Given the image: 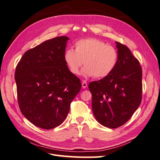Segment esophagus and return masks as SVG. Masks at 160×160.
I'll use <instances>...</instances> for the list:
<instances>
[{
	"mask_svg": "<svg viewBox=\"0 0 160 160\" xmlns=\"http://www.w3.org/2000/svg\"><path fill=\"white\" fill-rule=\"evenodd\" d=\"M81 84H82V88H83V89H86V88H87L88 86V83L86 81H83L82 83H81Z\"/></svg>",
	"mask_w": 160,
	"mask_h": 160,
	"instance_id": "34e87169",
	"label": "esophagus"
}]
</instances>
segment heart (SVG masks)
Returning a JSON list of instances; mask_svg holds the SVG:
<instances>
[{"label": "heart", "mask_w": 160, "mask_h": 160, "mask_svg": "<svg viewBox=\"0 0 160 160\" xmlns=\"http://www.w3.org/2000/svg\"><path fill=\"white\" fill-rule=\"evenodd\" d=\"M74 48H67L63 59L67 68L73 74H79L83 63L86 66L82 74L86 77L103 79L114 70L118 60L116 49L106 45L97 38H88L77 42Z\"/></svg>", "instance_id": "b5f03b06"}]
</instances>
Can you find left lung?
Instances as JSON below:
<instances>
[{
  "label": "left lung",
  "mask_w": 160,
  "mask_h": 160,
  "mask_svg": "<svg viewBox=\"0 0 160 160\" xmlns=\"http://www.w3.org/2000/svg\"><path fill=\"white\" fill-rule=\"evenodd\" d=\"M118 60L107 77L88 85L92 107L97 121L110 129L118 128L130 119L142 100V68L125 45L116 42Z\"/></svg>",
  "instance_id": "left-lung-1"
}]
</instances>
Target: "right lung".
<instances>
[{"label":"right lung","instance_id":"add662e5","mask_svg":"<svg viewBox=\"0 0 160 160\" xmlns=\"http://www.w3.org/2000/svg\"><path fill=\"white\" fill-rule=\"evenodd\" d=\"M66 36L56 37L25 52L15 72L18 102L25 118L41 129L61 125L79 93L80 79L65 63Z\"/></svg>","mask_w":160,"mask_h":160}]
</instances>
